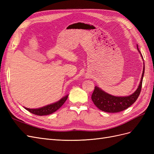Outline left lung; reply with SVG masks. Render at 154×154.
<instances>
[{"label": "left lung", "instance_id": "left-lung-1", "mask_svg": "<svg viewBox=\"0 0 154 154\" xmlns=\"http://www.w3.org/2000/svg\"><path fill=\"white\" fill-rule=\"evenodd\" d=\"M137 48L143 60V56L138 48L137 45ZM143 64V70L140 83L137 88L133 94L127 96H116L109 94L102 90L99 87L96 86L91 97L93 103L100 110L110 113L119 112L128 108L137 100L141 92L144 74V63Z\"/></svg>", "mask_w": 154, "mask_h": 154}]
</instances>
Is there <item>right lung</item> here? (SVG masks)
Here are the masks:
<instances>
[{"instance_id":"obj_1","label":"right lung","mask_w":154,"mask_h":154,"mask_svg":"<svg viewBox=\"0 0 154 154\" xmlns=\"http://www.w3.org/2000/svg\"><path fill=\"white\" fill-rule=\"evenodd\" d=\"M68 95H66L62 97L61 99L58 100V101L55 102V103H51L48 105H45L44 106L40 107V108L38 109H29V108H26V107H24L25 109L27 110H28L31 113L35 114V115H38V116H46V115H49L53 114L54 112L58 110L60 107H61L63 103L66 102L67 100Z\"/></svg>"}]
</instances>
